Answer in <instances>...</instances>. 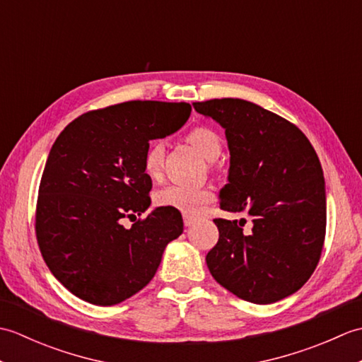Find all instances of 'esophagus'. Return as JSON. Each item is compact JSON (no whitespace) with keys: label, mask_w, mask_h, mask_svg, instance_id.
Returning <instances> with one entry per match:
<instances>
[{"label":"esophagus","mask_w":362,"mask_h":362,"mask_svg":"<svg viewBox=\"0 0 362 362\" xmlns=\"http://www.w3.org/2000/svg\"><path fill=\"white\" fill-rule=\"evenodd\" d=\"M196 222V218L189 216V214H183V224H185L187 227H191Z\"/></svg>","instance_id":"esophagus-1"}]
</instances>
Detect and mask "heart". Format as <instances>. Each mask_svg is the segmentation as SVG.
<instances>
[{"mask_svg":"<svg viewBox=\"0 0 362 362\" xmlns=\"http://www.w3.org/2000/svg\"><path fill=\"white\" fill-rule=\"evenodd\" d=\"M187 141L201 153V156L213 163L222 152V141L219 135L209 127H196L187 135ZM165 161V146L163 143H151L146 149L143 158L144 173L152 179H157L163 169ZM210 201V193L205 189L187 188L180 185H169L160 189L156 196V204L158 206H166L187 214H197L204 209V205Z\"/></svg>","mask_w":362,"mask_h":362,"instance_id":"obj_1","label":"heart"}]
</instances>
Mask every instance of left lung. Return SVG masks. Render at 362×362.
Instances as JSON below:
<instances>
[{
    "mask_svg": "<svg viewBox=\"0 0 362 362\" xmlns=\"http://www.w3.org/2000/svg\"><path fill=\"white\" fill-rule=\"evenodd\" d=\"M226 130L230 151L221 209L250 216L214 219L211 275L236 297L267 305L294 294L316 269L325 240V180L316 151L289 121L244 99L194 103Z\"/></svg>",
    "mask_w": 362,
    "mask_h": 362,
    "instance_id": "left-lung-1",
    "label": "left lung"
}]
</instances>
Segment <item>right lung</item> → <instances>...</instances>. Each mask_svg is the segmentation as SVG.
Returning <instances> with one entry per match:
<instances>
[{
    "label": "right lung",
    "mask_w": 362,
    "mask_h": 362,
    "mask_svg": "<svg viewBox=\"0 0 362 362\" xmlns=\"http://www.w3.org/2000/svg\"><path fill=\"white\" fill-rule=\"evenodd\" d=\"M187 103L129 101L81 115L54 141L38 188L35 233L52 275L99 306L124 302L156 275L166 245L183 232L180 211L149 209V141L177 132Z\"/></svg>",
    "instance_id": "add662e5"
}]
</instances>
